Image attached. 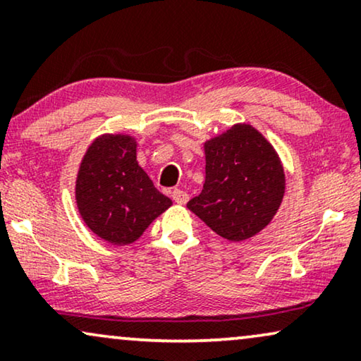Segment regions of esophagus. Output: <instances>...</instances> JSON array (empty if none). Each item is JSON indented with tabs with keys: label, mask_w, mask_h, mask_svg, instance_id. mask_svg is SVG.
Masks as SVG:
<instances>
[{
	"label": "esophagus",
	"mask_w": 361,
	"mask_h": 361,
	"mask_svg": "<svg viewBox=\"0 0 361 361\" xmlns=\"http://www.w3.org/2000/svg\"><path fill=\"white\" fill-rule=\"evenodd\" d=\"M171 200H173L176 204H186L188 202V192L181 191V190H173L171 191Z\"/></svg>",
	"instance_id": "obj_1"
}]
</instances>
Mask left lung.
<instances>
[{"mask_svg": "<svg viewBox=\"0 0 361 361\" xmlns=\"http://www.w3.org/2000/svg\"><path fill=\"white\" fill-rule=\"evenodd\" d=\"M206 178L186 207L217 235L243 242L280 209L286 175L275 147L257 128L237 123L204 140Z\"/></svg>", "mask_w": 361, "mask_h": 361, "instance_id": "8db88e82", "label": "left lung"}]
</instances>
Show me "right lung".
<instances>
[{"mask_svg": "<svg viewBox=\"0 0 361 361\" xmlns=\"http://www.w3.org/2000/svg\"><path fill=\"white\" fill-rule=\"evenodd\" d=\"M75 201L86 227L111 245L134 243L173 204L137 161L130 134H101L80 161Z\"/></svg>", "mask_w": 361, "mask_h": 361, "instance_id": "add662e5", "label": "right lung"}]
</instances>
